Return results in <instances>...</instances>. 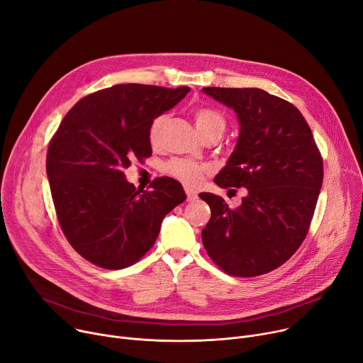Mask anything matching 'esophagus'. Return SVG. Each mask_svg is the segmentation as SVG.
Instances as JSON below:
<instances>
[{"label":"esophagus","mask_w":363,"mask_h":363,"mask_svg":"<svg viewBox=\"0 0 363 363\" xmlns=\"http://www.w3.org/2000/svg\"><path fill=\"white\" fill-rule=\"evenodd\" d=\"M186 194H187V201L189 202H193V201H196L198 199V191L196 190H193V189H186Z\"/></svg>","instance_id":"34e87169"}]
</instances>
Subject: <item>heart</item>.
<instances>
[{
  "label": "heart",
  "instance_id": "b5f03b06",
  "mask_svg": "<svg viewBox=\"0 0 363 363\" xmlns=\"http://www.w3.org/2000/svg\"><path fill=\"white\" fill-rule=\"evenodd\" d=\"M162 125V118L154 119V122L150 126V141L151 144H157L160 129ZM194 125L201 135L206 132H224L225 129V121L213 108H198L194 111ZM167 172L172 174L174 179L180 180L186 186H198L203 176L208 173V167L205 164L191 161V160H173L169 165H167Z\"/></svg>",
  "mask_w": 363,
  "mask_h": 363
}]
</instances>
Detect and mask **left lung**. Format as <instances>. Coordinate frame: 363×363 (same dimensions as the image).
Returning a JSON list of instances; mask_svg holds the SVG:
<instances>
[{"instance_id":"obj_1","label":"left lung","mask_w":363,"mask_h":363,"mask_svg":"<svg viewBox=\"0 0 363 363\" xmlns=\"http://www.w3.org/2000/svg\"><path fill=\"white\" fill-rule=\"evenodd\" d=\"M202 91L233 108L240 125L235 148L213 182L247 189L237 209L218 194H199L212 211L202 242L228 274L259 276L284 264L308 233L323 160L308 123L286 100L260 89Z\"/></svg>"}]
</instances>
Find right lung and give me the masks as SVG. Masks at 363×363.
<instances>
[{"label":"right lung","mask_w":363,"mask_h":363,"mask_svg":"<svg viewBox=\"0 0 363 363\" xmlns=\"http://www.w3.org/2000/svg\"><path fill=\"white\" fill-rule=\"evenodd\" d=\"M189 87L119 84L79 100L52 138L46 173L60 225L89 262L123 269L154 245L164 216L186 201L183 186L158 177L136 189L123 170L152 154L150 126Z\"/></svg>","instance_id":"right-lung-1"}]
</instances>
